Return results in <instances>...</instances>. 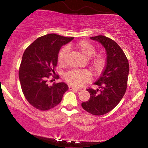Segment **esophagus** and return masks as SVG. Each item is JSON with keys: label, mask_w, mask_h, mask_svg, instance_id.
<instances>
[{"label": "esophagus", "mask_w": 148, "mask_h": 148, "mask_svg": "<svg viewBox=\"0 0 148 148\" xmlns=\"http://www.w3.org/2000/svg\"><path fill=\"white\" fill-rule=\"evenodd\" d=\"M69 90H72V91H79L80 90L79 88H74V87H73L71 86H69Z\"/></svg>", "instance_id": "obj_1"}]
</instances>
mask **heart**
I'll return each mask as SVG.
<instances>
[{"label":"heart","instance_id":"heart-1","mask_svg":"<svg viewBox=\"0 0 148 148\" xmlns=\"http://www.w3.org/2000/svg\"><path fill=\"white\" fill-rule=\"evenodd\" d=\"M76 48L79 50L85 58H90L96 53V48L92 44L87 40H81L76 44ZM68 53L67 47L62 48L58 55L60 63L63 64L66 60ZM106 64V58L102 54H97L90 59V65L93 71L97 74L100 73L104 70ZM92 78L90 72L87 70H72L64 75V79L71 86L79 88L88 82Z\"/></svg>","mask_w":148,"mask_h":148}]
</instances>
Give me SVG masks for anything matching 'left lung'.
<instances>
[{"label": "left lung", "mask_w": 148, "mask_h": 148, "mask_svg": "<svg viewBox=\"0 0 148 148\" xmlns=\"http://www.w3.org/2000/svg\"><path fill=\"white\" fill-rule=\"evenodd\" d=\"M90 39L98 42L106 52V65L102 75L94 84L99 89L87 90L90 100L82 102V108L94 115H103L112 110L120 102L126 92L129 65L127 56L118 44L104 36Z\"/></svg>", "instance_id": "left-lung-1"}]
</instances>
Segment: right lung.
Here are the masks:
<instances>
[{
	"label": "right lung",
	"mask_w": 148,
	"mask_h": 148,
	"mask_svg": "<svg viewBox=\"0 0 148 148\" xmlns=\"http://www.w3.org/2000/svg\"><path fill=\"white\" fill-rule=\"evenodd\" d=\"M74 38H66L55 34L41 36L26 48L19 70V78L24 96L32 106L40 110H50L61 102L68 90L65 83L52 86L48 79H58L55 74L58 54L60 48Z\"/></svg>",
	"instance_id": "obj_1"
}]
</instances>
